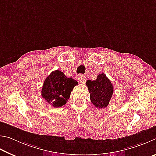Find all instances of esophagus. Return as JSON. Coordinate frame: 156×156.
Wrapping results in <instances>:
<instances>
[{
    "instance_id": "1",
    "label": "esophagus",
    "mask_w": 156,
    "mask_h": 156,
    "mask_svg": "<svg viewBox=\"0 0 156 156\" xmlns=\"http://www.w3.org/2000/svg\"><path fill=\"white\" fill-rule=\"evenodd\" d=\"M78 80L79 81H80L81 83H84L86 82V77L84 75H80L78 76Z\"/></svg>"
}]
</instances>
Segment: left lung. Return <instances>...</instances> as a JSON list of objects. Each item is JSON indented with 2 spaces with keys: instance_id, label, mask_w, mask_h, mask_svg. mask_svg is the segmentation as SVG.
Here are the masks:
<instances>
[{
  "instance_id": "obj_1",
  "label": "left lung",
  "mask_w": 156,
  "mask_h": 156,
  "mask_svg": "<svg viewBox=\"0 0 156 156\" xmlns=\"http://www.w3.org/2000/svg\"><path fill=\"white\" fill-rule=\"evenodd\" d=\"M90 94V98L95 107L105 108L109 104L113 94V85L104 73L99 74L94 81H86Z\"/></svg>"
}]
</instances>
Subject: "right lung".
Here are the masks:
<instances>
[{
	"instance_id": "obj_1",
	"label": "right lung",
	"mask_w": 156,
	"mask_h": 156,
	"mask_svg": "<svg viewBox=\"0 0 156 156\" xmlns=\"http://www.w3.org/2000/svg\"><path fill=\"white\" fill-rule=\"evenodd\" d=\"M77 83L73 78L66 77L60 70L53 71L43 83L42 97L53 107L60 108L66 103L71 91Z\"/></svg>"
}]
</instances>
